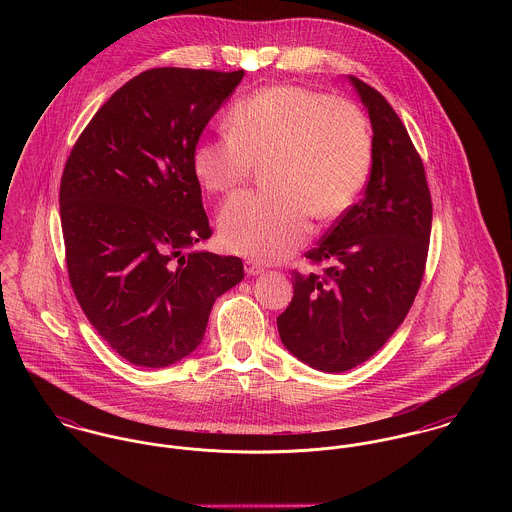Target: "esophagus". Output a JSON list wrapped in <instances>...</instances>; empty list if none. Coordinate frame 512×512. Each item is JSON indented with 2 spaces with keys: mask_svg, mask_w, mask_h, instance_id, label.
I'll list each match as a JSON object with an SVG mask.
<instances>
[{
  "mask_svg": "<svg viewBox=\"0 0 512 512\" xmlns=\"http://www.w3.org/2000/svg\"><path fill=\"white\" fill-rule=\"evenodd\" d=\"M244 270H246L248 276H260L264 272V266H260L258 262L248 260V262H244Z\"/></svg>",
  "mask_w": 512,
  "mask_h": 512,
  "instance_id": "esophagus-1",
  "label": "esophagus"
}]
</instances>
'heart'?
Masks as SVG:
<instances>
[{"label":"heart","instance_id":"obj_1","mask_svg":"<svg viewBox=\"0 0 512 512\" xmlns=\"http://www.w3.org/2000/svg\"><path fill=\"white\" fill-rule=\"evenodd\" d=\"M228 136L201 140L191 155L209 193H232L264 165L268 193L230 199L219 217L222 244L236 254L274 262L311 232V213L329 220L347 213L372 167V138L361 110L297 84L264 86L226 116Z\"/></svg>","mask_w":512,"mask_h":512}]
</instances>
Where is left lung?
<instances>
[{"mask_svg": "<svg viewBox=\"0 0 512 512\" xmlns=\"http://www.w3.org/2000/svg\"><path fill=\"white\" fill-rule=\"evenodd\" d=\"M372 126V167L363 199L305 256L325 276L293 272V297L278 317L284 347L321 372L368 361L400 327L420 290L432 197L424 163L402 120L363 80L349 76Z\"/></svg>", "mask_w": 512, "mask_h": 512, "instance_id": "8db88e82", "label": "left lung"}]
</instances>
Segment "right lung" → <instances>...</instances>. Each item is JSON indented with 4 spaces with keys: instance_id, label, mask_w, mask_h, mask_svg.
<instances>
[{
    "instance_id": "1",
    "label": "right lung",
    "mask_w": 512,
    "mask_h": 512,
    "mask_svg": "<svg viewBox=\"0 0 512 512\" xmlns=\"http://www.w3.org/2000/svg\"><path fill=\"white\" fill-rule=\"evenodd\" d=\"M244 71L151 69L116 90L67 159L61 222L74 295L126 361L175 365L203 341L242 260L185 248L211 236L191 155Z\"/></svg>"
}]
</instances>
